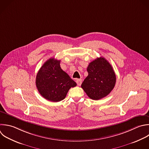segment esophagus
Returning <instances> with one entry per match:
<instances>
[{
    "label": "esophagus",
    "mask_w": 149,
    "mask_h": 149,
    "mask_svg": "<svg viewBox=\"0 0 149 149\" xmlns=\"http://www.w3.org/2000/svg\"><path fill=\"white\" fill-rule=\"evenodd\" d=\"M76 83H77L78 86H80L81 84V83H82L81 79H77L76 80Z\"/></svg>",
    "instance_id": "1"
}]
</instances>
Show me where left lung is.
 Listing matches in <instances>:
<instances>
[{"label": "left lung", "instance_id": "8db88e82", "mask_svg": "<svg viewBox=\"0 0 149 149\" xmlns=\"http://www.w3.org/2000/svg\"><path fill=\"white\" fill-rule=\"evenodd\" d=\"M88 76L81 86L87 95L94 100L108 95L115 87L116 76L111 64L102 57L97 58L87 67Z\"/></svg>", "mask_w": 149, "mask_h": 149}]
</instances>
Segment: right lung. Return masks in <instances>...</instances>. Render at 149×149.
I'll list each match as a JSON object with an SVG mask.
<instances>
[{
  "label": "right lung",
  "mask_w": 149,
  "mask_h": 149,
  "mask_svg": "<svg viewBox=\"0 0 149 149\" xmlns=\"http://www.w3.org/2000/svg\"><path fill=\"white\" fill-rule=\"evenodd\" d=\"M61 61L54 58L47 61L36 77V86L40 94L52 102L63 100L71 87L77 84L60 66Z\"/></svg>",
  "instance_id": "obj_1"
}]
</instances>
